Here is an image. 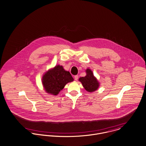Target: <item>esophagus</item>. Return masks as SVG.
<instances>
[{
  "instance_id": "esophagus-1",
  "label": "esophagus",
  "mask_w": 146,
  "mask_h": 146,
  "mask_svg": "<svg viewBox=\"0 0 146 146\" xmlns=\"http://www.w3.org/2000/svg\"><path fill=\"white\" fill-rule=\"evenodd\" d=\"M74 78H75V80L76 81H77L78 80V75H75V76H74Z\"/></svg>"
}]
</instances>
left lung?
Returning <instances> with one entry per match:
<instances>
[{"label": "left lung", "mask_w": 146, "mask_h": 146, "mask_svg": "<svg viewBox=\"0 0 146 146\" xmlns=\"http://www.w3.org/2000/svg\"><path fill=\"white\" fill-rule=\"evenodd\" d=\"M86 76L79 78V81L82 83V86L88 92H93L96 90L98 86L99 83L97 79L94 77L92 71L88 68L86 71Z\"/></svg>", "instance_id": "8db88e82"}]
</instances>
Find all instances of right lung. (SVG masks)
<instances>
[{
  "mask_svg": "<svg viewBox=\"0 0 146 146\" xmlns=\"http://www.w3.org/2000/svg\"><path fill=\"white\" fill-rule=\"evenodd\" d=\"M74 81L69 71L62 66L57 65L46 72L42 78V83L46 92L57 95L66 84Z\"/></svg>",
  "mask_w": 146,
  "mask_h": 146,
  "instance_id": "right-lung-1",
  "label": "right lung"
}]
</instances>
